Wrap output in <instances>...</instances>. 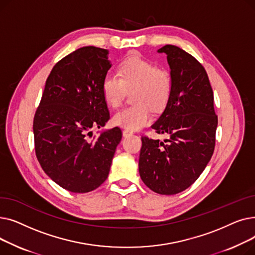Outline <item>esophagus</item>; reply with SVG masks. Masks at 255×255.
<instances>
[{
	"label": "esophagus",
	"instance_id": "obj_1",
	"mask_svg": "<svg viewBox=\"0 0 255 255\" xmlns=\"http://www.w3.org/2000/svg\"><path fill=\"white\" fill-rule=\"evenodd\" d=\"M132 131H130V130H128V129H125V130H123V135L124 136H129V135H131L132 134Z\"/></svg>",
	"mask_w": 255,
	"mask_h": 255
}]
</instances>
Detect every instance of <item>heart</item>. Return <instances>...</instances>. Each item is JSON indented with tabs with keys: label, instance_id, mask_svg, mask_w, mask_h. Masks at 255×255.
Masks as SVG:
<instances>
[{
	"label": "heart",
	"instance_id": "heart-1",
	"mask_svg": "<svg viewBox=\"0 0 255 255\" xmlns=\"http://www.w3.org/2000/svg\"><path fill=\"white\" fill-rule=\"evenodd\" d=\"M118 75L107 74L102 80V95L105 102L118 107L123 101L126 90L132 93L133 104L117 112L113 117L115 125L136 130L146 125L152 118L151 109L158 113L167 105L173 78L170 72L139 55L126 58L119 65Z\"/></svg>",
	"mask_w": 255,
	"mask_h": 255
}]
</instances>
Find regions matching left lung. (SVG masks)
Returning a JSON list of instances; mask_svg holds the SVG:
<instances>
[{"label":"left lung","mask_w":255,"mask_h":255,"mask_svg":"<svg viewBox=\"0 0 255 255\" xmlns=\"http://www.w3.org/2000/svg\"><path fill=\"white\" fill-rule=\"evenodd\" d=\"M158 51L167 55L173 89L152 128L170 137L162 142L141 136L138 168L142 182L151 190L171 195L190 187L209 163L215 149L218 117L204 66L175 45Z\"/></svg>","instance_id":"1"}]
</instances>
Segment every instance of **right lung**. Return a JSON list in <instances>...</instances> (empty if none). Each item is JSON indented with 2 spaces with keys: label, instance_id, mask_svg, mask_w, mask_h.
<instances>
[{
  "label": "right lung",
  "instance_id": "1",
  "mask_svg": "<svg viewBox=\"0 0 255 255\" xmlns=\"http://www.w3.org/2000/svg\"><path fill=\"white\" fill-rule=\"evenodd\" d=\"M107 51L78 48L51 69L33 121L35 153L46 175L76 193L95 190L107 179L122 131L93 135L110 120L102 80L111 68Z\"/></svg>",
  "mask_w": 255,
  "mask_h": 255
}]
</instances>
